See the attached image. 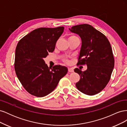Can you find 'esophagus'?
I'll list each match as a JSON object with an SVG mask.
<instances>
[{"label": "esophagus", "mask_w": 127, "mask_h": 127, "mask_svg": "<svg viewBox=\"0 0 127 127\" xmlns=\"http://www.w3.org/2000/svg\"><path fill=\"white\" fill-rule=\"evenodd\" d=\"M68 71L69 72H74V69L72 68H68Z\"/></svg>", "instance_id": "1"}]
</instances>
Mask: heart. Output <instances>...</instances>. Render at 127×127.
I'll return each mask as SVG.
<instances>
[{"label": "heart", "mask_w": 127, "mask_h": 127, "mask_svg": "<svg viewBox=\"0 0 127 127\" xmlns=\"http://www.w3.org/2000/svg\"><path fill=\"white\" fill-rule=\"evenodd\" d=\"M78 39V38L76 36L74 35H70L69 36H68V40L70 41V40H75V39ZM64 62L66 64H69L70 63V60L69 59H68L67 58H64L63 59Z\"/></svg>", "instance_id": "1"}]
</instances>
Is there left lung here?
I'll list each match as a JSON object with an SVG mask.
<instances>
[{
	"mask_svg": "<svg viewBox=\"0 0 127 127\" xmlns=\"http://www.w3.org/2000/svg\"><path fill=\"white\" fill-rule=\"evenodd\" d=\"M70 31L81 37L82 45L77 65H86L87 69L75 68L80 76L76 84L84 94L94 95L101 92L108 84L114 66L112 48L107 37L89 24L72 26Z\"/></svg>",
	"mask_w": 127,
	"mask_h": 127,
	"instance_id": "obj_1",
	"label": "left lung"
}]
</instances>
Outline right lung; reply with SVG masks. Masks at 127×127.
Wrapping results in <instances>:
<instances>
[{
  "label": "right lung",
  "mask_w": 127,
  "mask_h": 127,
  "mask_svg": "<svg viewBox=\"0 0 127 127\" xmlns=\"http://www.w3.org/2000/svg\"><path fill=\"white\" fill-rule=\"evenodd\" d=\"M64 30L63 26L36 29L19 41L14 68L22 86L30 94L36 97L48 95L67 74V67L60 65L48 67L43 60L54 51Z\"/></svg>",
  "instance_id": "1"
}]
</instances>
